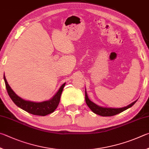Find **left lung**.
<instances>
[{"label":"left lung","mask_w":149,"mask_h":149,"mask_svg":"<svg viewBox=\"0 0 149 149\" xmlns=\"http://www.w3.org/2000/svg\"><path fill=\"white\" fill-rule=\"evenodd\" d=\"M85 100L86 103L87 105L88 106L91 110H92L93 113L96 114H98V115L102 116H111L116 115L117 114H119L126 111V109H129L132 107L135 103V102L137 101H135L134 102L132 103L126 107H124L122 108H109V107H103L99 106L96 105L95 103L92 102V101L90 100V99L88 98L86 90H85Z\"/></svg>","instance_id":"obj_1"}]
</instances>
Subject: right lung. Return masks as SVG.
<instances>
[{
  "label": "right lung",
  "instance_id": "obj_1",
  "mask_svg": "<svg viewBox=\"0 0 149 149\" xmlns=\"http://www.w3.org/2000/svg\"><path fill=\"white\" fill-rule=\"evenodd\" d=\"M4 80L6 84V88L8 93L15 105L18 107L21 108L23 110L25 111L27 113L38 116H46L49 114L56 110L58 106L61 97V93L63 90L65 83L61 86L58 91L56 92L50 100L48 101H42V102H34V101H27L19 97L8 84V82L4 74Z\"/></svg>",
  "mask_w": 149,
  "mask_h": 149
}]
</instances>
